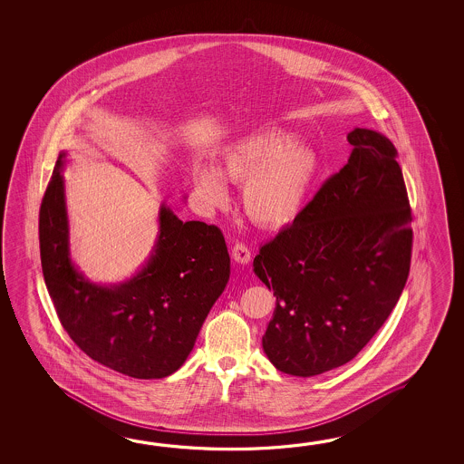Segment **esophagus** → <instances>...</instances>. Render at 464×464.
<instances>
[{
	"label": "esophagus",
	"mask_w": 464,
	"mask_h": 464,
	"mask_svg": "<svg viewBox=\"0 0 464 464\" xmlns=\"http://www.w3.org/2000/svg\"><path fill=\"white\" fill-rule=\"evenodd\" d=\"M232 256H234V260H236L237 264L246 266V264L250 262V258H252V252H250V248H248L246 244L237 242L234 248H232Z\"/></svg>",
	"instance_id": "1"
}]
</instances>
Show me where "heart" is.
<instances>
[{
    "mask_svg": "<svg viewBox=\"0 0 464 464\" xmlns=\"http://www.w3.org/2000/svg\"><path fill=\"white\" fill-rule=\"evenodd\" d=\"M246 184L242 204L256 226L284 228L302 214L315 184L318 158L315 150L298 144L294 134L282 129H266L230 144L222 166L198 164L194 184L198 198L208 208H226V179Z\"/></svg>",
    "mask_w": 464,
    "mask_h": 464,
    "instance_id": "1",
    "label": "heart"
}]
</instances>
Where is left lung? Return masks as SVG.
I'll return each mask as SVG.
<instances>
[{"instance_id":"1","label":"left lung","mask_w":464,"mask_h":464,"mask_svg":"<svg viewBox=\"0 0 464 464\" xmlns=\"http://www.w3.org/2000/svg\"><path fill=\"white\" fill-rule=\"evenodd\" d=\"M346 139L353 150L343 169L254 258L276 296L262 346L286 375H320L355 358L410 274L411 208L393 142L372 129Z\"/></svg>"}]
</instances>
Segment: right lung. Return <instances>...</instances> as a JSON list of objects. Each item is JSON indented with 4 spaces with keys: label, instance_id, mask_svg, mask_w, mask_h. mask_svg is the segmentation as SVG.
<instances>
[{
    "label": "right lung",
    "instance_id": "right-lung-1",
    "mask_svg": "<svg viewBox=\"0 0 464 464\" xmlns=\"http://www.w3.org/2000/svg\"><path fill=\"white\" fill-rule=\"evenodd\" d=\"M61 152L40 208L43 276L61 325L94 362L122 375H172L227 285L230 256L220 228L180 218L162 204L148 264L128 282L96 285L71 262Z\"/></svg>",
    "mask_w": 464,
    "mask_h": 464
}]
</instances>
